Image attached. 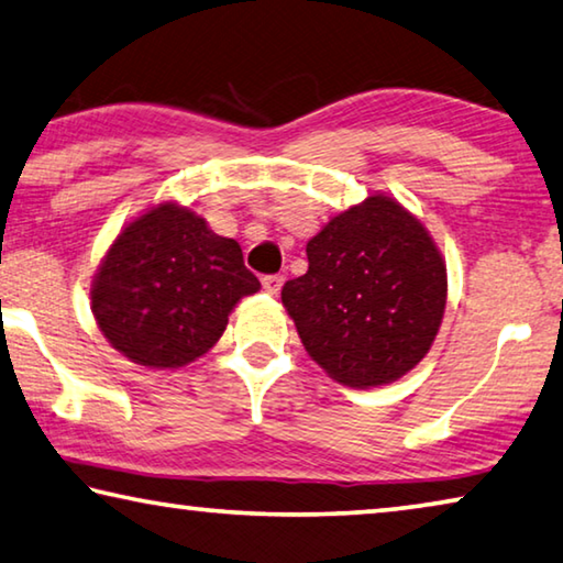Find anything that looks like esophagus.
<instances>
[{"label":"esophagus","instance_id":"esophagus-1","mask_svg":"<svg viewBox=\"0 0 563 563\" xmlns=\"http://www.w3.org/2000/svg\"><path fill=\"white\" fill-rule=\"evenodd\" d=\"M263 288L265 292H271V296H278L280 288H283V275H263Z\"/></svg>","mask_w":563,"mask_h":563}]
</instances>
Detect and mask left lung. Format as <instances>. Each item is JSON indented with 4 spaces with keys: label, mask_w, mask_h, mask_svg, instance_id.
<instances>
[{
    "label": "left lung",
    "mask_w": 563,
    "mask_h": 563,
    "mask_svg": "<svg viewBox=\"0 0 563 563\" xmlns=\"http://www.w3.org/2000/svg\"><path fill=\"white\" fill-rule=\"evenodd\" d=\"M308 273L283 285L310 358L351 388L421 363L445 310V263L426 228L386 195L341 212L308 240Z\"/></svg>",
    "instance_id": "1"
}]
</instances>
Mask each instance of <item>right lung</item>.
<instances>
[{
	"instance_id": "1",
	"label": "right lung",
	"mask_w": 563,
	"mask_h": 563,
	"mask_svg": "<svg viewBox=\"0 0 563 563\" xmlns=\"http://www.w3.org/2000/svg\"><path fill=\"white\" fill-rule=\"evenodd\" d=\"M257 290L233 238L165 202L122 230L89 296L112 347L147 368H180L218 343L235 302Z\"/></svg>"
}]
</instances>
